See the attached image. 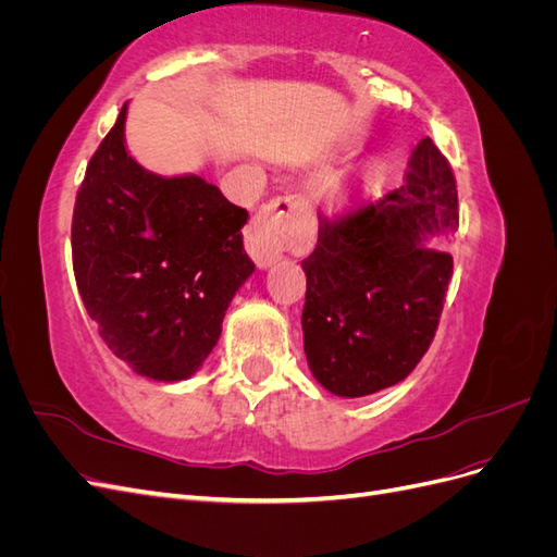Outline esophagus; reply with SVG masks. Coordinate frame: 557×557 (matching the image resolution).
<instances>
[{
	"label": "esophagus",
	"instance_id": "1",
	"mask_svg": "<svg viewBox=\"0 0 557 557\" xmlns=\"http://www.w3.org/2000/svg\"><path fill=\"white\" fill-rule=\"evenodd\" d=\"M305 218V199L299 195L276 197L260 207L246 232V248L260 269L281 260L290 239V227Z\"/></svg>",
	"mask_w": 557,
	"mask_h": 557
}]
</instances>
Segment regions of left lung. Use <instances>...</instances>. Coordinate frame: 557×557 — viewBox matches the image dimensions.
Returning <instances> with one entry per match:
<instances>
[{"instance_id":"1","label":"left lung","mask_w":557,"mask_h":557,"mask_svg":"<svg viewBox=\"0 0 557 557\" xmlns=\"http://www.w3.org/2000/svg\"><path fill=\"white\" fill-rule=\"evenodd\" d=\"M458 188L430 137L399 188L344 215H320L318 244L301 262L305 352L315 381L339 397H364L407 379L425 356L453 258L425 242L458 230Z\"/></svg>"}]
</instances>
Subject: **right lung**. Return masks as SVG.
Returning a JSON list of instances; mask_svg holds the SVG:
<instances>
[{"label": "right lung", "instance_id": "1", "mask_svg": "<svg viewBox=\"0 0 557 557\" xmlns=\"http://www.w3.org/2000/svg\"><path fill=\"white\" fill-rule=\"evenodd\" d=\"M127 104L90 158L72 218L78 293L104 344L134 372L183 381L207 360L252 274L248 211L195 174L146 172L125 148Z\"/></svg>", "mask_w": 557, "mask_h": 557}]
</instances>
